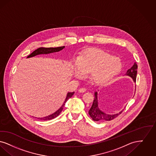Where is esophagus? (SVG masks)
<instances>
[{
    "label": "esophagus",
    "mask_w": 156,
    "mask_h": 156,
    "mask_svg": "<svg viewBox=\"0 0 156 156\" xmlns=\"http://www.w3.org/2000/svg\"><path fill=\"white\" fill-rule=\"evenodd\" d=\"M86 91V89L85 88H80L79 90V91L80 93H84V92H85Z\"/></svg>",
    "instance_id": "34e87169"
}]
</instances>
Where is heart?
Segmentation results:
<instances>
[{"mask_svg": "<svg viewBox=\"0 0 156 156\" xmlns=\"http://www.w3.org/2000/svg\"><path fill=\"white\" fill-rule=\"evenodd\" d=\"M122 68L119 59L101 49H85L75 61L72 72L77 77H83L90 73V79L97 84L108 83L118 75Z\"/></svg>", "mask_w": 156, "mask_h": 156, "instance_id": "1", "label": "heart"}]
</instances>
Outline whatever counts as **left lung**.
Returning a JSON list of instances; mask_svg holds the SVG:
<instances>
[{
	"label": "left lung",
	"instance_id": "obj_1",
	"mask_svg": "<svg viewBox=\"0 0 156 156\" xmlns=\"http://www.w3.org/2000/svg\"><path fill=\"white\" fill-rule=\"evenodd\" d=\"M137 65L136 63L135 62L134 65L132 66V67L128 69L126 72V73L125 75L129 76L130 77L132 78L133 81L136 83V76H137ZM122 111L119 112L118 114H113V115H109L104 113L101 111L98 106V99H97V92L96 91L94 93V100L93 103V105L88 111V114L92 119L94 121H111L113 119H114L116 116H118L119 114H121Z\"/></svg>",
	"mask_w": 156,
	"mask_h": 156
}]
</instances>
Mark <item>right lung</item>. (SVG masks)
I'll return each instance as SVG.
<instances>
[{
  "instance_id": "obj_1",
  "label": "right lung",
  "mask_w": 156,
  "mask_h": 156,
  "mask_svg": "<svg viewBox=\"0 0 156 156\" xmlns=\"http://www.w3.org/2000/svg\"><path fill=\"white\" fill-rule=\"evenodd\" d=\"M64 48H65V46L56 48H39L37 49L36 50H35L34 52H33L30 55H28L27 56V58L33 57V56H35L38 55L48 54H51V53L59 52L61 50H62ZM74 93H75V92L68 93L67 95H66V98L65 101L63 102V105L61 106L60 108L59 109L58 111H56L54 114H52L51 115H48L47 116H45V117H44V118H38V119H40V120H43V121H48V120L52 119L54 118H55L56 117H57L58 115L60 114L62 109H63L64 105H65L66 102L70 98H71L72 97V95L74 94Z\"/></svg>"
}]
</instances>
